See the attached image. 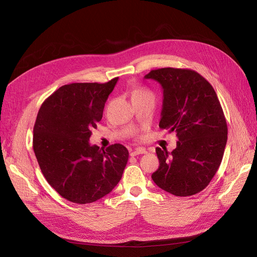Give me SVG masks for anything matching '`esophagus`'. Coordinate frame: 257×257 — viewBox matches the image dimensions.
<instances>
[{
	"label": "esophagus",
	"instance_id": "obj_1",
	"mask_svg": "<svg viewBox=\"0 0 257 257\" xmlns=\"http://www.w3.org/2000/svg\"><path fill=\"white\" fill-rule=\"evenodd\" d=\"M145 153H147V150L145 148H137V149L131 152V157H136L138 154H145Z\"/></svg>",
	"mask_w": 257,
	"mask_h": 257
}]
</instances>
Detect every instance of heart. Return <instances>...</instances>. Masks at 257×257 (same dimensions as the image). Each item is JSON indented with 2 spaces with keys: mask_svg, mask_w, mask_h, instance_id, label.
<instances>
[{
  "mask_svg": "<svg viewBox=\"0 0 257 257\" xmlns=\"http://www.w3.org/2000/svg\"><path fill=\"white\" fill-rule=\"evenodd\" d=\"M146 93H149L148 91L141 89V88H135L133 89V92H132V95H139V94H146Z\"/></svg>",
  "mask_w": 257,
  "mask_h": 257,
  "instance_id": "1",
  "label": "heart"
}]
</instances>
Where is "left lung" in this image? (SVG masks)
<instances>
[{
	"label": "left lung",
	"mask_w": 257,
	"mask_h": 257,
	"mask_svg": "<svg viewBox=\"0 0 257 257\" xmlns=\"http://www.w3.org/2000/svg\"><path fill=\"white\" fill-rule=\"evenodd\" d=\"M145 78L162 85L160 127L178 137L170 153L155 149L160 166L152 180L173 195H195L212 180L226 146L227 123L220 100L212 85L193 69H153Z\"/></svg>",
	"instance_id": "obj_1"
}]
</instances>
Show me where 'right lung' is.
<instances>
[{
	"label": "right lung",
	"instance_id": "1",
	"mask_svg": "<svg viewBox=\"0 0 257 257\" xmlns=\"http://www.w3.org/2000/svg\"><path fill=\"white\" fill-rule=\"evenodd\" d=\"M118 77L105 83L62 85L44 100L33 128V150L47 182L75 204H90L119 183L128 160L121 144L91 146V130L102 120Z\"/></svg>",
	"mask_w": 257,
	"mask_h": 257
}]
</instances>
